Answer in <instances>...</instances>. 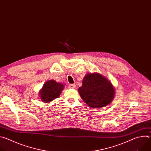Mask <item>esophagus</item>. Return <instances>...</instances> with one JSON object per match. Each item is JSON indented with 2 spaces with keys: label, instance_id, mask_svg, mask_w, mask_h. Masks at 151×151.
Wrapping results in <instances>:
<instances>
[{
  "label": "esophagus",
  "instance_id": "34e87169",
  "mask_svg": "<svg viewBox=\"0 0 151 151\" xmlns=\"http://www.w3.org/2000/svg\"><path fill=\"white\" fill-rule=\"evenodd\" d=\"M69 88H72V89L75 88L76 85L75 84H70V85H69Z\"/></svg>",
  "mask_w": 151,
  "mask_h": 151
}]
</instances>
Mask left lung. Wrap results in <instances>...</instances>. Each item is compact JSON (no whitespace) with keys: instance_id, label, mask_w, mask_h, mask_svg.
<instances>
[{"instance_id":"1","label":"left lung","mask_w":151,"mask_h":151,"mask_svg":"<svg viewBox=\"0 0 151 151\" xmlns=\"http://www.w3.org/2000/svg\"><path fill=\"white\" fill-rule=\"evenodd\" d=\"M78 92L82 99L93 108H101L109 104L115 96L112 82L99 73H89L82 81Z\"/></svg>"}]
</instances>
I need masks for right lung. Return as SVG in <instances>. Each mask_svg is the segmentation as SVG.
<instances>
[{"label": "right lung", "mask_w": 151, "mask_h": 151, "mask_svg": "<svg viewBox=\"0 0 151 151\" xmlns=\"http://www.w3.org/2000/svg\"><path fill=\"white\" fill-rule=\"evenodd\" d=\"M64 88L62 83L57 82L54 79L47 81L39 92L41 101L44 103H50L58 98Z\"/></svg>", "instance_id": "1"}]
</instances>
